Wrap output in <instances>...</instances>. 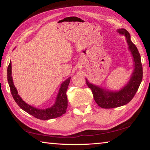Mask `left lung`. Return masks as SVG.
Returning a JSON list of instances; mask_svg holds the SVG:
<instances>
[{
  "instance_id": "left-lung-1",
  "label": "left lung",
  "mask_w": 150,
  "mask_h": 150,
  "mask_svg": "<svg viewBox=\"0 0 150 150\" xmlns=\"http://www.w3.org/2000/svg\"><path fill=\"white\" fill-rule=\"evenodd\" d=\"M119 34L126 36L134 61V71L129 83L126 87L118 92L106 91L96 86L92 85L86 79V83L92 91L96 103L103 108H113L128 104L134 98L142 82L143 77V68L141 57L138 49L132 42L130 35L125 29L118 30Z\"/></svg>"
}]
</instances>
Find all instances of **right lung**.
<instances>
[{
    "mask_svg": "<svg viewBox=\"0 0 150 150\" xmlns=\"http://www.w3.org/2000/svg\"><path fill=\"white\" fill-rule=\"evenodd\" d=\"M11 62H10V64L8 66V69H7V79H8V83L10 88H11L12 95L13 96L15 102L17 103V105L20 106V108H22V110L26 111V112L32 116H34L35 118L43 120L59 117L66 112L67 108V97L66 92H67L68 86H69L70 83L71 77L65 80L61 85L55 105L51 108L42 110V109H38L33 107V106L28 105L24 100H22V98L18 94L16 87H14L11 75Z\"/></svg>",
    "mask_w": 150,
    "mask_h": 150,
    "instance_id": "1",
    "label": "right lung"
}]
</instances>
